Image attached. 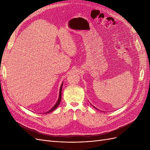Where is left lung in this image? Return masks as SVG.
<instances>
[{
	"instance_id": "left-lung-1",
	"label": "left lung",
	"mask_w": 150,
	"mask_h": 150,
	"mask_svg": "<svg viewBox=\"0 0 150 150\" xmlns=\"http://www.w3.org/2000/svg\"><path fill=\"white\" fill-rule=\"evenodd\" d=\"M92 106H93V105H92ZM93 107H94L95 109H96V110H98V109H97L96 107H94V106H93Z\"/></svg>"
}]
</instances>
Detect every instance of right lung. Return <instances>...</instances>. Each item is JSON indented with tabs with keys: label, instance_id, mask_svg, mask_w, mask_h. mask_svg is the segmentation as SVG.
<instances>
[{
	"label": "right lung",
	"instance_id": "add662e5",
	"mask_svg": "<svg viewBox=\"0 0 150 150\" xmlns=\"http://www.w3.org/2000/svg\"><path fill=\"white\" fill-rule=\"evenodd\" d=\"M62 85H63V83L61 84V88H60V90H59V98H58V100L57 101L56 103L54 104V106L51 109V110H49L48 111H47L45 113H49L51 112L52 111H53L54 110H56V109L57 108V106L59 105V104L61 103V93H62Z\"/></svg>",
	"mask_w": 150,
	"mask_h": 150
}]
</instances>
